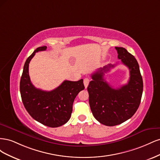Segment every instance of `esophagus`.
I'll return each mask as SVG.
<instances>
[{
	"instance_id": "34e87169",
	"label": "esophagus",
	"mask_w": 160,
	"mask_h": 160,
	"mask_svg": "<svg viewBox=\"0 0 160 160\" xmlns=\"http://www.w3.org/2000/svg\"><path fill=\"white\" fill-rule=\"evenodd\" d=\"M83 83H84V85H85V88H88V86L89 83V78H85L84 80H83Z\"/></svg>"
}]
</instances>
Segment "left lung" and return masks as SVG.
<instances>
[{
    "label": "left lung",
    "mask_w": 160,
    "mask_h": 160,
    "mask_svg": "<svg viewBox=\"0 0 160 160\" xmlns=\"http://www.w3.org/2000/svg\"><path fill=\"white\" fill-rule=\"evenodd\" d=\"M118 59L129 69L126 85L114 89L104 78V72L115 65H106L91 75L88 87L89 105L94 118L107 126H114L127 121L136 112L143 93V79L139 67L133 55L125 48L115 47Z\"/></svg>",
    "instance_id": "obj_1"
}]
</instances>
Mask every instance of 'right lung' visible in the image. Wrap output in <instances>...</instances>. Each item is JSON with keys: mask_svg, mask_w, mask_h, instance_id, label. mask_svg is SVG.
<instances>
[{"mask_svg": "<svg viewBox=\"0 0 160 160\" xmlns=\"http://www.w3.org/2000/svg\"><path fill=\"white\" fill-rule=\"evenodd\" d=\"M46 46L38 47L27 58L20 81V92L24 106L31 117L43 125L57 128L69 120L72 103L79 92L85 89L83 80L64 81L51 91L36 88L28 75V65L35 53L45 51Z\"/></svg>", "mask_w": 160, "mask_h": 160, "instance_id": "obj_1", "label": "right lung"}]
</instances>
